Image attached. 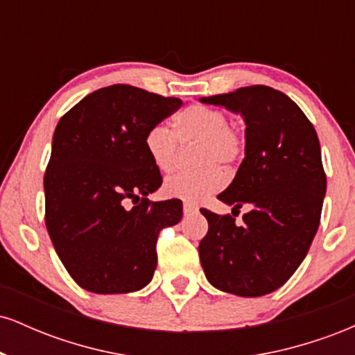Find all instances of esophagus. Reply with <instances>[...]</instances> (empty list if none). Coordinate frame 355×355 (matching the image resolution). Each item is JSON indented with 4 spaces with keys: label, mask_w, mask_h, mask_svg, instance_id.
I'll use <instances>...</instances> for the list:
<instances>
[{
    "label": "esophagus",
    "mask_w": 355,
    "mask_h": 355,
    "mask_svg": "<svg viewBox=\"0 0 355 355\" xmlns=\"http://www.w3.org/2000/svg\"><path fill=\"white\" fill-rule=\"evenodd\" d=\"M198 207L193 205V203H183V214L185 215H191V214H197Z\"/></svg>",
    "instance_id": "1"
}]
</instances>
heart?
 Here are the masks:
<instances>
[{"instance_id": "1", "label": "heart", "mask_w": 355, "mask_h": 355, "mask_svg": "<svg viewBox=\"0 0 355 355\" xmlns=\"http://www.w3.org/2000/svg\"><path fill=\"white\" fill-rule=\"evenodd\" d=\"M198 144L193 164L200 168L177 172L164 182L168 197L183 202H200L217 193L225 183L222 168L230 170L245 155L247 138L243 128L229 121L225 112L205 105H191L182 110L173 120V133L162 125L146 132L144 146L150 162L160 172H170L177 164L178 144Z\"/></svg>"}]
</instances>
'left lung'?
<instances>
[{
	"label": "left lung",
	"instance_id": "8db88e82",
	"mask_svg": "<svg viewBox=\"0 0 355 355\" xmlns=\"http://www.w3.org/2000/svg\"><path fill=\"white\" fill-rule=\"evenodd\" d=\"M245 121V158L218 200L249 207L242 226L202 209L209 232L198 245L207 280L240 297L270 294L302 263L320 223L325 178L320 144L304 112L266 85L205 96Z\"/></svg>",
	"mask_w": 355,
	"mask_h": 355
}]
</instances>
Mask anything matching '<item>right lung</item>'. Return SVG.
<instances>
[{
  "label": "right lung",
  "mask_w": 355,
  "mask_h": 355,
  "mask_svg": "<svg viewBox=\"0 0 355 355\" xmlns=\"http://www.w3.org/2000/svg\"><path fill=\"white\" fill-rule=\"evenodd\" d=\"M182 107L130 85L89 93L64 113L44 172V222L61 263L81 288L128 294L157 268V240L182 218V200L152 202L162 185L146 132Z\"/></svg>",
  "instance_id": "1"
}]
</instances>
